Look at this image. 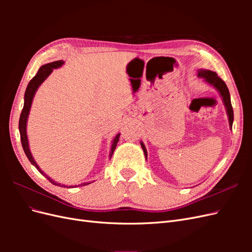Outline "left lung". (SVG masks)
<instances>
[{"instance_id":"1","label":"left lung","mask_w":252,"mask_h":252,"mask_svg":"<svg viewBox=\"0 0 252 252\" xmlns=\"http://www.w3.org/2000/svg\"><path fill=\"white\" fill-rule=\"evenodd\" d=\"M197 77L203 78L206 82L209 83L210 85L215 87L222 96L224 105L226 107V111L228 114V120H229V126L232 128V123H233V109L231 106V101H230V94H229V90L227 88V85L225 82L218 77V74L215 71L211 70H205V69H200L199 72H197ZM141 146L143 148L145 158H147V150L145 148V145L143 142H141Z\"/></svg>"}]
</instances>
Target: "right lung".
Instances as JSON below:
<instances>
[{
    "label": "right lung",
    "mask_w": 252,
    "mask_h": 252,
    "mask_svg": "<svg viewBox=\"0 0 252 252\" xmlns=\"http://www.w3.org/2000/svg\"><path fill=\"white\" fill-rule=\"evenodd\" d=\"M63 64H64V61L60 60V61H56V62H51V63H48V64H45V65L41 66V68L39 69V71H37V73L32 79V81L28 83V86L26 88L25 95H24V107H23V110H22L21 116H20V121H19V130H20V135H21V142H22V146H23V149H24L25 155L27 156L30 163H32L35 167V168L44 175L45 178H47L50 183H52L53 185H57V186H61L60 183H57L56 181H53L51 178H49L48 175H46V173L41 170L39 165L35 163L34 158L32 155V152H30V149H29V144H28L27 133H26V125H27V119H28V116H29L30 107H32V104L33 96L35 94V91L37 90V88L40 87L41 84L48 78V75L53 71V69L61 67ZM119 139H120V133H118L116 138H114L113 141H112L111 151H110V155H109L110 158L112 157L113 151L117 147ZM91 183H93V182H91ZM88 184H90V183H83V184H81V185L84 186V185H88ZM62 186L65 187V185H62Z\"/></svg>",
    "instance_id": "right-lung-1"
}]
</instances>
